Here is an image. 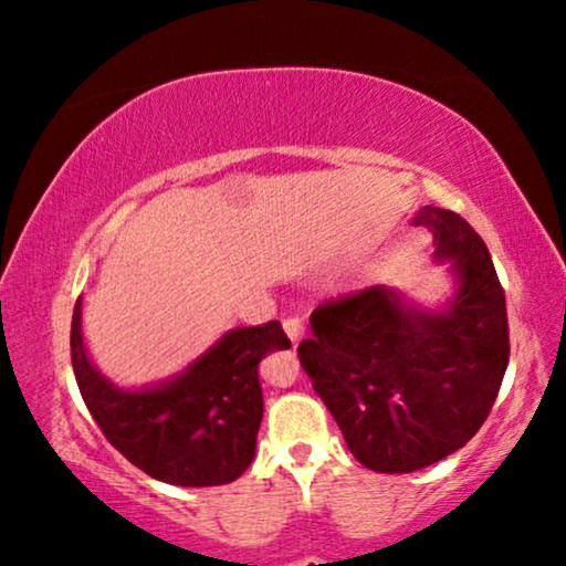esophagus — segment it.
I'll list each match as a JSON object with an SVG mask.
<instances>
[{
  "instance_id": "esophagus-1",
  "label": "esophagus",
  "mask_w": 566,
  "mask_h": 566,
  "mask_svg": "<svg viewBox=\"0 0 566 566\" xmlns=\"http://www.w3.org/2000/svg\"><path fill=\"white\" fill-rule=\"evenodd\" d=\"M283 329L285 335H289L293 347H296L301 343V337H304V322H301L298 316H289V319L283 322Z\"/></svg>"
}]
</instances>
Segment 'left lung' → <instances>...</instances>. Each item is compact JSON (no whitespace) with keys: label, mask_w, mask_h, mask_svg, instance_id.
Instances as JSON below:
<instances>
[{"label":"left lung","mask_w":566,"mask_h":566,"mask_svg":"<svg viewBox=\"0 0 566 566\" xmlns=\"http://www.w3.org/2000/svg\"><path fill=\"white\" fill-rule=\"evenodd\" d=\"M432 258L451 293L422 304L374 285L312 314L301 366L363 467L381 474L424 469L476 436L505 376V293L482 237L459 213L422 206Z\"/></svg>","instance_id":"left-lung-1"}]
</instances>
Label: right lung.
<instances>
[{"label": "right lung", "instance_id": "right-lung-1", "mask_svg": "<svg viewBox=\"0 0 566 566\" xmlns=\"http://www.w3.org/2000/svg\"><path fill=\"white\" fill-rule=\"evenodd\" d=\"M285 347L281 322L227 329L177 374L118 386L84 343L82 298L72 316V366L90 415L134 467L177 486L229 484L244 474L262 422L260 360Z\"/></svg>", "mask_w": 566, "mask_h": 566}]
</instances>
